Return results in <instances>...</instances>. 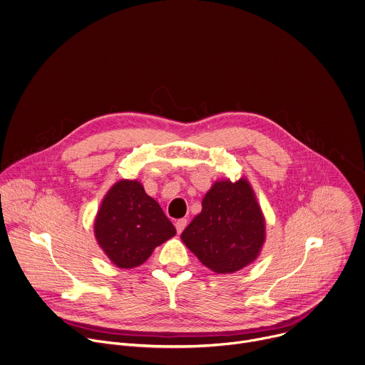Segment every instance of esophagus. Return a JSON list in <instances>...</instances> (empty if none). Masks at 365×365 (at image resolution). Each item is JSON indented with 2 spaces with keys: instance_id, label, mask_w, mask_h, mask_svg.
I'll return each instance as SVG.
<instances>
[{
  "instance_id": "34e87169",
  "label": "esophagus",
  "mask_w": 365,
  "mask_h": 365,
  "mask_svg": "<svg viewBox=\"0 0 365 365\" xmlns=\"http://www.w3.org/2000/svg\"><path fill=\"white\" fill-rule=\"evenodd\" d=\"M187 224H188L187 218H180V220H177V221H175V228H177V232H178V234H181V232L184 231V228L187 227Z\"/></svg>"
}]
</instances>
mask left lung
<instances>
[{"label":"left lung","instance_id":"obj_1","mask_svg":"<svg viewBox=\"0 0 365 365\" xmlns=\"http://www.w3.org/2000/svg\"><path fill=\"white\" fill-rule=\"evenodd\" d=\"M181 240L217 274L235 272L251 264L265 241V220L250 182L245 178L217 181Z\"/></svg>","mask_w":365,"mask_h":365}]
</instances>
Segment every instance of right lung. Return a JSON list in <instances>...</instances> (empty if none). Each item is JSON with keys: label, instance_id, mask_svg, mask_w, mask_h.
<instances>
[{"label": "right lung", "instance_id": "right-lung-1", "mask_svg": "<svg viewBox=\"0 0 365 365\" xmlns=\"http://www.w3.org/2000/svg\"><path fill=\"white\" fill-rule=\"evenodd\" d=\"M96 238L120 268L141 265L154 248L175 235L160 204L137 180H121L106 194L94 222Z\"/></svg>", "mask_w": 365, "mask_h": 365}]
</instances>
